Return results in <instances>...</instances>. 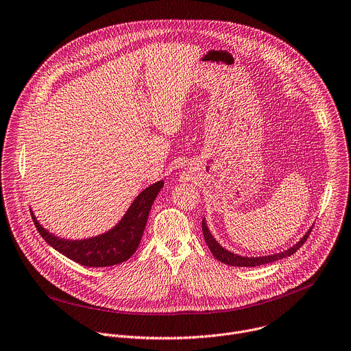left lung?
Listing matches in <instances>:
<instances>
[{
  "label": "left lung",
  "instance_id": "obj_1",
  "mask_svg": "<svg viewBox=\"0 0 351 351\" xmlns=\"http://www.w3.org/2000/svg\"><path fill=\"white\" fill-rule=\"evenodd\" d=\"M313 227H310L307 230L306 234L300 239V241H298L293 247H291L289 250L284 251V252H280V254H274V255H267V256H259V258H248V256H241V255H237L234 252H230L227 250H224L215 239L213 236L210 234V231L205 223V219H202V232H204V239H205V243L208 245V248L210 250L212 255L221 263L224 265H228V266H237V267H255V266H262V265H267V263H271V262H276V261H280V259H284V258H288L291 255H293L307 240V237L310 236Z\"/></svg>",
  "mask_w": 351,
  "mask_h": 351
}]
</instances>
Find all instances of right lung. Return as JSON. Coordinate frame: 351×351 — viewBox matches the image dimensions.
<instances>
[{
    "label": "right lung",
    "instance_id": "1",
    "mask_svg": "<svg viewBox=\"0 0 351 351\" xmlns=\"http://www.w3.org/2000/svg\"><path fill=\"white\" fill-rule=\"evenodd\" d=\"M164 186L160 180L145 189L131 204L124 217L111 230L85 240H66L45 230L32 212L41 237L58 252L86 267H107L128 261L138 250L152 205Z\"/></svg>",
    "mask_w": 351,
    "mask_h": 351
}]
</instances>
